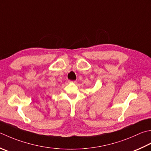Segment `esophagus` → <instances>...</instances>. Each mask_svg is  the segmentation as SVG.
Wrapping results in <instances>:
<instances>
[{
    "instance_id": "esophagus-1",
    "label": "esophagus",
    "mask_w": 151,
    "mask_h": 151,
    "mask_svg": "<svg viewBox=\"0 0 151 151\" xmlns=\"http://www.w3.org/2000/svg\"><path fill=\"white\" fill-rule=\"evenodd\" d=\"M69 82H73V83H76V81H70Z\"/></svg>"
}]
</instances>
